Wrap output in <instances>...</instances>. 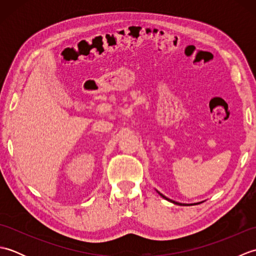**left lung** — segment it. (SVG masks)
<instances>
[{
  "instance_id": "left-lung-1",
  "label": "left lung",
  "mask_w": 256,
  "mask_h": 256,
  "mask_svg": "<svg viewBox=\"0 0 256 256\" xmlns=\"http://www.w3.org/2000/svg\"><path fill=\"white\" fill-rule=\"evenodd\" d=\"M160 196H162V198H164V199H166V200H168V201H170V202H174V204H179V202H176V201H172V200H170V199H168L167 197H165V196L164 194H160V192H158ZM184 206H186V204H184Z\"/></svg>"
}]
</instances>
